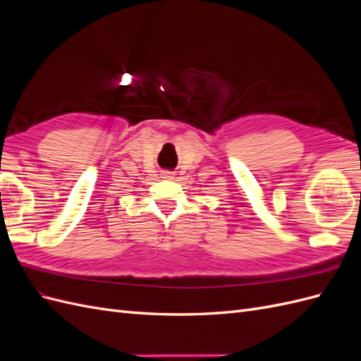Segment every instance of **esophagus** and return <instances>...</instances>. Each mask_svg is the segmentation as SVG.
<instances>
[{
    "label": "esophagus",
    "mask_w": 361,
    "mask_h": 361,
    "mask_svg": "<svg viewBox=\"0 0 361 361\" xmlns=\"http://www.w3.org/2000/svg\"><path fill=\"white\" fill-rule=\"evenodd\" d=\"M161 176H162V179H173L174 174L171 171H162Z\"/></svg>",
    "instance_id": "1"
}]
</instances>
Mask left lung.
Wrapping results in <instances>:
<instances>
[{
	"label": "left lung",
	"instance_id": "8db88e82",
	"mask_svg": "<svg viewBox=\"0 0 361 361\" xmlns=\"http://www.w3.org/2000/svg\"><path fill=\"white\" fill-rule=\"evenodd\" d=\"M360 194H361V192H360Z\"/></svg>",
	"mask_w": 361,
	"mask_h": 361
}]
</instances>
